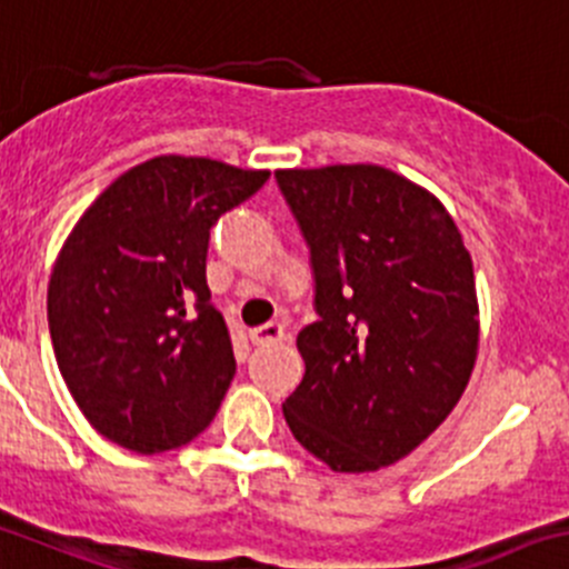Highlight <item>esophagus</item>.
Instances as JSON below:
<instances>
[{"label":"esophagus","mask_w":569,"mask_h":569,"mask_svg":"<svg viewBox=\"0 0 569 569\" xmlns=\"http://www.w3.org/2000/svg\"><path fill=\"white\" fill-rule=\"evenodd\" d=\"M248 338H251V343H257V346L279 343V340H284V327L276 321H268V323H262V327L251 329V332H248Z\"/></svg>","instance_id":"1"}]
</instances>
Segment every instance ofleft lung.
<instances>
[{"label": "left lung", "mask_w": 569, "mask_h": 569, "mask_svg": "<svg viewBox=\"0 0 569 569\" xmlns=\"http://www.w3.org/2000/svg\"><path fill=\"white\" fill-rule=\"evenodd\" d=\"M316 273L305 380L281 410L332 472L391 467L441 425L478 360L472 257L436 194L380 164L276 170Z\"/></svg>", "instance_id": "8db88e82"}]
</instances>
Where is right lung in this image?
Masks as SVG:
<instances>
[{
  "label": "right lung",
  "mask_w": 569,
  "mask_h": 569,
  "mask_svg": "<svg viewBox=\"0 0 569 569\" xmlns=\"http://www.w3.org/2000/svg\"><path fill=\"white\" fill-rule=\"evenodd\" d=\"M268 176L156 156L74 223L52 268L47 318L63 382L108 441L156 456L214 419L237 362L207 284L209 229Z\"/></svg>",
  "instance_id": "right-lung-1"
}]
</instances>
